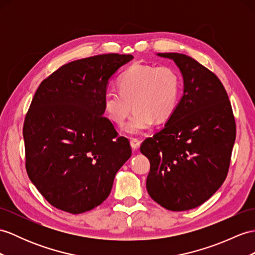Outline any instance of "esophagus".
I'll return each instance as SVG.
<instances>
[{"instance_id":"34e87169","label":"esophagus","mask_w":255,"mask_h":255,"mask_svg":"<svg viewBox=\"0 0 255 255\" xmlns=\"http://www.w3.org/2000/svg\"><path fill=\"white\" fill-rule=\"evenodd\" d=\"M131 146L133 148V150H137L140 146V141L137 138H131Z\"/></svg>"}]
</instances>
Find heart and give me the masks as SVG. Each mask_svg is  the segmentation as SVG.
Segmentation results:
<instances>
[{
    "label": "heart",
    "instance_id": "b5f03b06",
    "mask_svg": "<svg viewBox=\"0 0 255 255\" xmlns=\"http://www.w3.org/2000/svg\"><path fill=\"white\" fill-rule=\"evenodd\" d=\"M182 76L172 66L136 65L120 77L119 88L104 94V108L111 121L121 124L132 110L134 114L123 126L128 134H140L153 121H164L174 113L182 93Z\"/></svg>",
    "mask_w": 255,
    "mask_h": 255
}]
</instances>
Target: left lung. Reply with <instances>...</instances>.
Instances as JSON below:
<instances>
[{
  "mask_svg": "<svg viewBox=\"0 0 255 255\" xmlns=\"http://www.w3.org/2000/svg\"><path fill=\"white\" fill-rule=\"evenodd\" d=\"M172 59L184 79V94L164 128L146 138L140 152L150 161L149 196L170 211L201 206L224 183L236 139L232 105L220 79L187 55Z\"/></svg>",
  "mask_w": 255,
  "mask_h": 255,
  "instance_id": "8db88e82",
  "label": "left lung"
}]
</instances>
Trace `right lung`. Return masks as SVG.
Segmentation results:
<instances>
[{
  "instance_id": "1",
  "label": "right lung",
  "mask_w": 255,
  "mask_h": 255,
  "mask_svg": "<svg viewBox=\"0 0 255 255\" xmlns=\"http://www.w3.org/2000/svg\"><path fill=\"white\" fill-rule=\"evenodd\" d=\"M132 55L103 54L71 61L43 80L23 122L26 170L53 207L84 213L109 196L131 157L127 137L104 116L113 74Z\"/></svg>"
}]
</instances>
